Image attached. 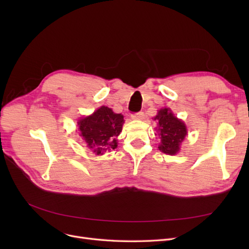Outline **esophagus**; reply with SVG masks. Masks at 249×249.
<instances>
[{"label":"esophagus","mask_w":249,"mask_h":249,"mask_svg":"<svg viewBox=\"0 0 249 249\" xmlns=\"http://www.w3.org/2000/svg\"><path fill=\"white\" fill-rule=\"evenodd\" d=\"M131 117L133 119H143V117H144V113L143 112H138V113H133V114L131 115Z\"/></svg>","instance_id":"1"}]
</instances>
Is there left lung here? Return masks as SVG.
Masks as SVG:
<instances>
[{"instance_id":"1","label":"left lung","mask_w":249,"mask_h":249,"mask_svg":"<svg viewBox=\"0 0 249 249\" xmlns=\"http://www.w3.org/2000/svg\"><path fill=\"white\" fill-rule=\"evenodd\" d=\"M159 123L161 144L159 149L168 155H176L179 150V144L187 134L186 125L178 119L168 108L161 109L155 117Z\"/></svg>"}]
</instances>
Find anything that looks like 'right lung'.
<instances>
[{
  "label": "right lung",
  "instance_id": "right-lung-1",
  "mask_svg": "<svg viewBox=\"0 0 249 249\" xmlns=\"http://www.w3.org/2000/svg\"><path fill=\"white\" fill-rule=\"evenodd\" d=\"M124 116L116 114L110 108L102 106L92 115L78 123L81 136L96 155L117 147V136L123 130Z\"/></svg>",
  "mask_w": 249,
  "mask_h": 249
}]
</instances>
